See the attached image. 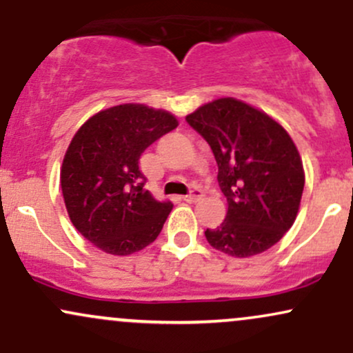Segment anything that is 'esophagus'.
I'll list each match as a JSON object with an SVG mask.
<instances>
[{
    "label": "esophagus",
    "instance_id": "1",
    "mask_svg": "<svg viewBox=\"0 0 353 353\" xmlns=\"http://www.w3.org/2000/svg\"><path fill=\"white\" fill-rule=\"evenodd\" d=\"M202 197V190L201 189H192L190 192L188 194V196H184L182 199H184L185 202H189V204H192V202H197Z\"/></svg>",
    "mask_w": 353,
    "mask_h": 353
}]
</instances>
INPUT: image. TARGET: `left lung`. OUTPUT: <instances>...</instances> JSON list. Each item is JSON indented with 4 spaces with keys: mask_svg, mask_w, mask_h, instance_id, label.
Listing matches in <instances>:
<instances>
[{
    "mask_svg": "<svg viewBox=\"0 0 353 353\" xmlns=\"http://www.w3.org/2000/svg\"><path fill=\"white\" fill-rule=\"evenodd\" d=\"M208 141L228 197V216L205 230L214 249L252 257L270 249L297 217L305 184L292 137L261 109L236 98L214 99L185 116Z\"/></svg>",
    "mask_w": 353,
    "mask_h": 353,
    "instance_id": "1",
    "label": "left lung"
}]
</instances>
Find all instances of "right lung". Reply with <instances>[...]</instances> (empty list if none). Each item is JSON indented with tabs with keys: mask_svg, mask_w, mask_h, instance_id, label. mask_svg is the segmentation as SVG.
I'll return each instance as SVG.
<instances>
[{
	"mask_svg": "<svg viewBox=\"0 0 353 353\" xmlns=\"http://www.w3.org/2000/svg\"><path fill=\"white\" fill-rule=\"evenodd\" d=\"M177 124L169 111L128 103L96 112L71 139L61 165L64 204L72 225L103 252H139L163 230L172 202L144 189L139 159Z\"/></svg>",
	"mask_w": 353,
	"mask_h": 353,
	"instance_id": "right-lung-1",
	"label": "right lung"
}]
</instances>
